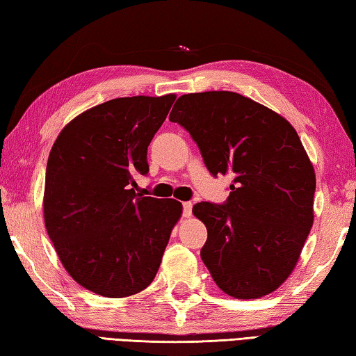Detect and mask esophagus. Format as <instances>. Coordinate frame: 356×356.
<instances>
[{
	"label": "esophagus",
	"mask_w": 356,
	"mask_h": 356,
	"mask_svg": "<svg viewBox=\"0 0 356 356\" xmlns=\"http://www.w3.org/2000/svg\"><path fill=\"white\" fill-rule=\"evenodd\" d=\"M192 214V203L191 202H184L183 203V216L189 218Z\"/></svg>",
	"instance_id": "1"
}]
</instances>
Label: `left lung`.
<instances>
[{"mask_svg":"<svg viewBox=\"0 0 356 356\" xmlns=\"http://www.w3.org/2000/svg\"><path fill=\"white\" fill-rule=\"evenodd\" d=\"M191 134L214 178H233L224 203H195L207 225L200 257L220 290L250 300L276 290L298 261L314 214L316 173L281 115L230 91L178 97L168 116Z\"/></svg>","mask_w":356,"mask_h":356,"instance_id":"8db88e82","label":"left lung"}]
</instances>
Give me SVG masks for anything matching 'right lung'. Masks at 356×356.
Returning <instances> with one entry per match:
<instances>
[{
  "label": "right lung",
  "mask_w": 356,
  "mask_h": 356,
  "mask_svg": "<svg viewBox=\"0 0 356 356\" xmlns=\"http://www.w3.org/2000/svg\"><path fill=\"white\" fill-rule=\"evenodd\" d=\"M173 95L112 99L58 136L45 173L44 218L61 264L81 287L108 298L153 282L181 203L136 192Z\"/></svg>",
  "instance_id": "add662e5"
}]
</instances>
